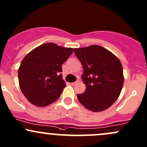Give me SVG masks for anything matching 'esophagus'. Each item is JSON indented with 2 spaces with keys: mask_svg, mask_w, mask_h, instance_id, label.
<instances>
[{
  "mask_svg": "<svg viewBox=\"0 0 147 147\" xmlns=\"http://www.w3.org/2000/svg\"><path fill=\"white\" fill-rule=\"evenodd\" d=\"M78 83V80H76V82H74V83H71V85L72 86H76V85Z\"/></svg>",
  "mask_w": 147,
  "mask_h": 147,
  "instance_id": "esophagus-1",
  "label": "esophagus"
}]
</instances>
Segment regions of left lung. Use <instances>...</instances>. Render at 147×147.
Instances as JSON below:
<instances>
[{"mask_svg":"<svg viewBox=\"0 0 147 147\" xmlns=\"http://www.w3.org/2000/svg\"><path fill=\"white\" fill-rule=\"evenodd\" d=\"M74 53L83 65L81 78L86 86L84 92L77 94L78 101L92 111H105L116 102L123 86L121 61L108 50L97 45L75 48Z\"/></svg>","mask_w":147,"mask_h":147,"instance_id":"left-lung-1","label":"left lung"}]
</instances>
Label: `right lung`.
Returning <instances> with one entry per match:
<instances>
[{"label": "right lung", "instance_id": "right-lung-1", "mask_svg": "<svg viewBox=\"0 0 147 147\" xmlns=\"http://www.w3.org/2000/svg\"><path fill=\"white\" fill-rule=\"evenodd\" d=\"M73 52V48L48 42L24 57L18 69L19 84L32 105L46 107L60 97L66 86L60 74L61 65Z\"/></svg>", "mask_w": 147, "mask_h": 147}]
</instances>
